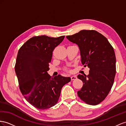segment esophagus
Listing matches in <instances>:
<instances>
[{"instance_id": "esophagus-1", "label": "esophagus", "mask_w": 126, "mask_h": 126, "mask_svg": "<svg viewBox=\"0 0 126 126\" xmlns=\"http://www.w3.org/2000/svg\"><path fill=\"white\" fill-rule=\"evenodd\" d=\"M77 78V77L76 76H73L71 77V80H74L76 79Z\"/></svg>"}]
</instances>
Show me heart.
Here are the masks:
<instances>
[{"mask_svg": "<svg viewBox=\"0 0 126 126\" xmlns=\"http://www.w3.org/2000/svg\"><path fill=\"white\" fill-rule=\"evenodd\" d=\"M64 70H65L66 71H70V70H69V69H68V68H67V67H65V69H64Z\"/></svg>", "mask_w": 126, "mask_h": 126, "instance_id": "b5f03b06", "label": "heart"}]
</instances>
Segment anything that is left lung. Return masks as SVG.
Wrapping results in <instances>:
<instances>
[{
	"label": "left lung",
	"instance_id": "left-lung-1",
	"mask_svg": "<svg viewBox=\"0 0 126 126\" xmlns=\"http://www.w3.org/2000/svg\"><path fill=\"white\" fill-rule=\"evenodd\" d=\"M78 45L81 63L90 69L89 75H79L83 86L78 95L86 104L96 105L108 96L116 73V58L113 48L107 38L95 30H82L66 36Z\"/></svg>",
	"mask_w": 126,
	"mask_h": 126
}]
</instances>
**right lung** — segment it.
<instances>
[{
	"instance_id": "1",
	"label": "right lung",
	"mask_w": 126,
	"mask_h": 126,
	"mask_svg": "<svg viewBox=\"0 0 126 126\" xmlns=\"http://www.w3.org/2000/svg\"><path fill=\"white\" fill-rule=\"evenodd\" d=\"M64 37L34 36L18 51L15 71L19 88L25 99L35 108L45 110L56 105L63 86L71 81L70 77L60 75L51 77L47 73L53 51Z\"/></svg>"
}]
</instances>
